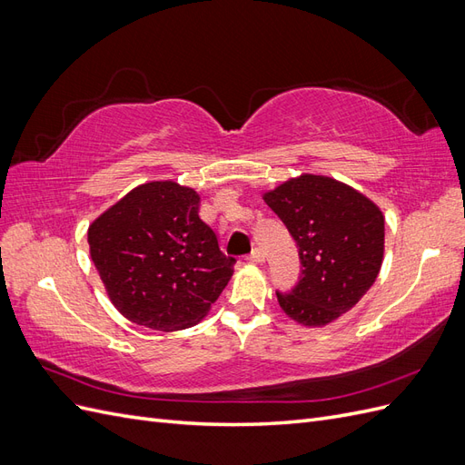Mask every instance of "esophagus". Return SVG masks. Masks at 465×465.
<instances>
[{
  "mask_svg": "<svg viewBox=\"0 0 465 465\" xmlns=\"http://www.w3.org/2000/svg\"><path fill=\"white\" fill-rule=\"evenodd\" d=\"M248 262H252V263H263L265 262V254H263L260 248L252 250V254L248 256Z\"/></svg>",
  "mask_w": 465,
  "mask_h": 465,
  "instance_id": "esophagus-1",
  "label": "esophagus"
}]
</instances>
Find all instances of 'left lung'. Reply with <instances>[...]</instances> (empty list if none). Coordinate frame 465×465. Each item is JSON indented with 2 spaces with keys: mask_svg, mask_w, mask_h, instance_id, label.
I'll return each instance as SVG.
<instances>
[{
  "mask_svg": "<svg viewBox=\"0 0 465 465\" xmlns=\"http://www.w3.org/2000/svg\"><path fill=\"white\" fill-rule=\"evenodd\" d=\"M299 246L302 275L279 306L301 326L322 328L372 287L384 260V215L343 182L301 174L263 193Z\"/></svg>",
  "mask_w": 465,
  "mask_h": 465,
  "instance_id": "8db88e82",
  "label": "left lung"
}]
</instances>
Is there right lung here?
<instances>
[{"label": "right lung", "instance_id": "1", "mask_svg": "<svg viewBox=\"0 0 465 465\" xmlns=\"http://www.w3.org/2000/svg\"><path fill=\"white\" fill-rule=\"evenodd\" d=\"M200 202L178 182H145L89 224L91 260L108 299L137 326H195L232 277L236 260L200 219Z\"/></svg>", "mask_w": 465, "mask_h": 465}]
</instances>
